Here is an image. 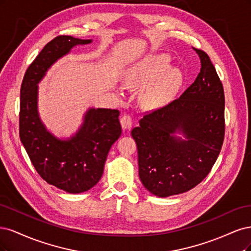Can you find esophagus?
<instances>
[{"mask_svg": "<svg viewBox=\"0 0 251 251\" xmlns=\"http://www.w3.org/2000/svg\"><path fill=\"white\" fill-rule=\"evenodd\" d=\"M120 122H121V125H122V128L124 129V130H129V129H130L132 126L131 118L128 115L122 116V118L120 119Z\"/></svg>", "mask_w": 251, "mask_h": 251, "instance_id": "esophagus-1", "label": "esophagus"}]
</instances>
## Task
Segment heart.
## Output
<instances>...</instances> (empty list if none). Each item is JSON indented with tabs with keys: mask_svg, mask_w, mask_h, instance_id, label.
Listing matches in <instances>:
<instances>
[{
	"mask_svg": "<svg viewBox=\"0 0 251 251\" xmlns=\"http://www.w3.org/2000/svg\"><path fill=\"white\" fill-rule=\"evenodd\" d=\"M171 58L167 54L145 57L130 69L126 82L130 86L147 83L157 75L142 95V103L149 109H157L171 102L181 86L183 76L178 68L169 67Z\"/></svg>",
	"mask_w": 251,
	"mask_h": 251,
	"instance_id": "b5f03b06",
	"label": "heart"
}]
</instances>
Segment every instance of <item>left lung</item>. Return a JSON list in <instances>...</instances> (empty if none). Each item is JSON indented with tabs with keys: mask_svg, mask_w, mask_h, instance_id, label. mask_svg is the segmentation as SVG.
I'll list each match as a JSON object with an SVG mask.
<instances>
[{
	"mask_svg": "<svg viewBox=\"0 0 251 251\" xmlns=\"http://www.w3.org/2000/svg\"><path fill=\"white\" fill-rule=\"evenodd\" d=\"M195 51L201 69L194 83L178 99L145 116L131 131L140 179L157 197L195 188L211 171L223 144V86L208 55Z\"/></svg>",
	"mask_w": 251,
	"mask_h": 251,
	"instance_id": "1",
	"label": "left lung"
}]
</instances>
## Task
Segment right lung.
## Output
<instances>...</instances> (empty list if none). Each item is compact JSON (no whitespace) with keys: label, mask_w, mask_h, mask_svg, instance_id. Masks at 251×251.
<instances>
[{"label":"right lung","mask_w":251,"mask_h":251,"mask_svg":"<svg viewBox=\"0 0 251 251\" xmlns=\"http://www.w3.org/2000/svg\"><path fill=\"white\" fill-rule=\"evenodd\" d=\"M92 42L68 35L55 37L30 64L21 87L20 139L23 146L40 177L70 194L91 190L101 179L108 152L122 133L120 111L88 108L78 130L67 139H60L48 130L39 117L38 83L48 70L73 48Z\"/></svg>","instance_id":"1"}]
</instances>
